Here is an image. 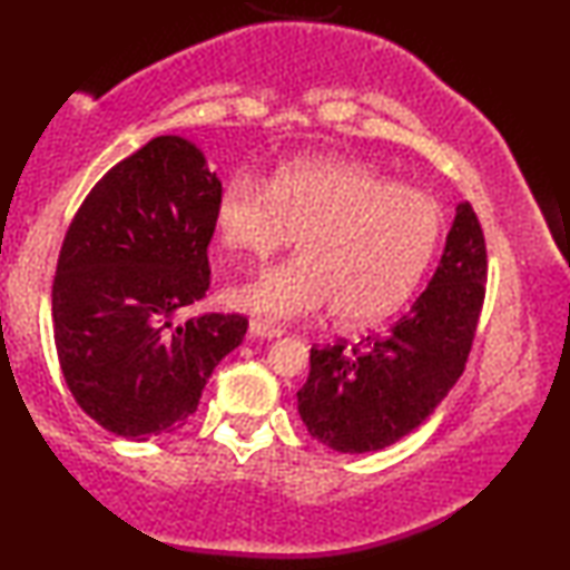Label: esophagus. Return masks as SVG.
I'll use <instances>...</instances> for the list:
<instances>
[{"mask_svg":"<svg viewBox=\"0 0 570 570\" xmlns=\"http://www.w3.org/2000/svg\"><path fill=\"white\" fill-rule=\"evenodd\" d=\"M248 332H252V337H262V340H275L283 334V330L269 322H262V318H252V324H248Z\"/></svg>","mask_w":570,"mask_h":570,"instance_id":"obj_1","label":"esophagus"}]
</instances>
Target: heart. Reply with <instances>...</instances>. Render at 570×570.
<instances>
[{"instance_id":"b5f03b06","label":"heart","mask_w":570,"mask_h":570,"mask_svg":"<svg viewBox=\"0 0 570 570\" xmlns=\"http://www.w3.org/2000/svg\"><path fill=\"white\" fill-rule=\"evenodd\" d=\"M220 244L264 262L298 238V256L228 291L236 308L269 318L316 314L376 324L415 293L439 248L443 213L423 191L342 160H298L269 186L233 176L215 207Z\"/></svg>"}]
</instances>
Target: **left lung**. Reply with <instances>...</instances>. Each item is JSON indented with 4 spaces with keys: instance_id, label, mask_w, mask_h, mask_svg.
<instances>
[{
    "instance_id": "8db88e82",
    "label": "left lung",
    "mask_w": 570,
    "mask_h": 570,
    "mask_svg": "<svg viewBox=\"0 0 570 570\" xmlns=\"http://www.w3.org/2000/svg\"><path fill=\"white\" fill-rule=\"evenodd\" d=\"M488 248L470 202L456 207L431 285L389 332L311 347L298 412L342 454L392 446L439 407L470 357L485 303Z\"/></svg>"
}]
</instances>
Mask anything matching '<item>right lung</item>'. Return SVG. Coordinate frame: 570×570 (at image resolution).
I'll use <instances>...</instances> for the list:
<instances>
[{"instance_id":"obj_1","label":"right lung","mask_w":570,"mask_h":570,"mask_svg":"<svg viewBox=\"0 0 570 570\" xmlns=\"http://www.w3.org/2000/svg\"><path fill=\"white\" fill-rule=\"evenodd\" d=\"M223 184L181 137H155L77 209L51 287L61 373L106 431L147 441L199 407L215 365L244 342L240 314H178L209 291Z\"/></svg>"}]
</instances>
